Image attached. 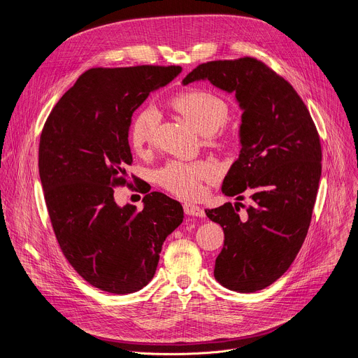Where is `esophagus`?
I'll list each match as a JSON object with an SVG mask.
<instances>
[{
    "label": "esophagus",
    "mask_w": 358,
    "mask_h": 358,
    "mask_svg": "<svg viewBox=\"0 0 358 358\" xmlns=\"http://www.w3.org/2000/svg\"><path fill=\"white\" fill-rule=\"evenodd\" d=\"M184 213L188 217H203L206 213H203L202 208L198 206H194V203H184Z\"/></svg>",
    "instance_id": "34e87169"
}]
</instances>
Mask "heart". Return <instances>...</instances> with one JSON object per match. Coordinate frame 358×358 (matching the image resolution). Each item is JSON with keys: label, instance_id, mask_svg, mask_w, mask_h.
I'll return each mask as SVG.
<instances>
[{"label": "heart", "instance_id": "b5f03b06", "mask_svg": "<svg viewBox=\"0 0 358 358\" xmlns=\"http://www.w3.org/2000/svg\"><path fill=\"white\" fill-rule=\"evenodd\" d=\"M173 108L201 134L215 133L228 119L229 109L225 101L207 90H187L173 99ZM160 113L156 106H144L133 119L130 143L136 151L144 150L155 138ZM218 169L211 162H170L157 173L159 184L181 198H196L202 192V181L217 176Z\"/></svg>", "mask_w": 358, "mask_h": 358}]
</instances>
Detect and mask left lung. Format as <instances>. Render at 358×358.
<instances>
[{"label": "left lung", "instance_id": "1", "mask_svg": "<svg viewBox=\"0 0 358 358\" xmlns=\"http://www.w3.org/2000/svg\"><path fill=\"white\" fill-rule=\"evenodd\" d=\"M196 80L235 94L241 151L222 192L253 199L241 215V202L206 210L225 235L214 276L234 292L262 290L289 269L308 235L322 176L319 133L293 86L258 59L201 64L182 85Z\"/></svg>", "mask_w": 358, "mask_h": 358}]
</instances>
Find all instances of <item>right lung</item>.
<instances>
[{
  "label": "right lung",
  "mask_w": 358,
  "mask_h": 358,
  "mask_svg": "<svg viewBox=\"0 0 358 358\" xmlns=\"http://www.w3.org/2000/svg\"><path fill=\"white\" fill-rule=\"evenodd\" d=\"M180 72L152 65L89 69L42 129L38 166L55 236L73 269L100 290L143 289L156 273L163 242L182 222L181 203L163 192L145 194L141 211L115 201V187L130 185L134 110Z\"/></svg>",
  "instance_id": "add662e5"
}]
</instances>
